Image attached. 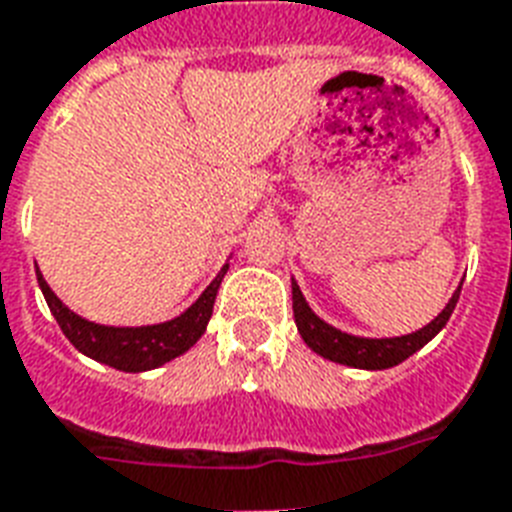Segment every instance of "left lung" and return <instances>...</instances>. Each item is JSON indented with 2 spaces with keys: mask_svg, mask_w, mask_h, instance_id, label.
I'll return each instance as SVG.
<instances>
[{
  "mask_svg": "<svg viewBox=\"0 0 512 512\" xmlns=\"http://www.w3.org/2000/svg\"><path fill=\"white\" fill-rule=\"evenodd\" d=\"M293 291V318H296V328H299L301 339L307 342L312 352H318L326 360L342 363V366L352 368H368V371H382V368H392L411 358L414 352L422 350L446 323H449L451 312L459 301V285L449 304L443 307V312L433 323H427L425 328H419L414 334L395 336V339H363V336L344 334L339 328L328 326L326 320H320L315 312L310 310V304L301 296L299 285H291Z\"/></svg>",
  "mask_w": 512,
  "mask_h": 512,
  "instance_id": "obj_1",
  "label": "left lung"
}]
</instances>
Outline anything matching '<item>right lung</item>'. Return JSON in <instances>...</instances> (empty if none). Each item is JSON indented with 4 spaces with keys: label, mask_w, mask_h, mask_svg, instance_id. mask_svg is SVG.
<instances>
[{
    "label": "right lung",
    "mask_w": 512,
    "mask_h": 512,
    "mask_svg": "<svg viewBox=\"0 0 512 512\" xmlns=\"http://www.w3.org/2000/svg\"><path fill=\"white\" fill-rule=\"evenodd\" d=\"M224 275H227V267L221 269L216 280L202 291L200 299L194 301L184 315H178V318L168 320V323L141 328H114L98 326V323H90V320L74 315L50 291V285L45 283V277L39 275L37 269L39 288L45 293L47 307L53 312V318L58 320V326L66 334V339L87 358L106 363V366L117 368V371H130V374L162 366V363L184 355L189 347L197 344V339L208 328V320L213 315V301H216V293H219Z\"/></svg>",
    "instance_id": "obj_1"
}]
</instances>
